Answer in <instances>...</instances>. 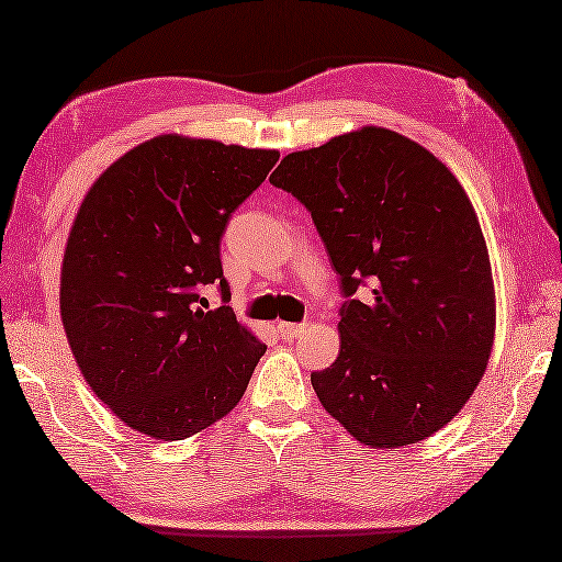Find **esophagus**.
Returning a JSON list of instances; mask_svg holds the SVG:
<instances>
[{
	"label": "esophagus",
	"instance_id": "obj_1",
	"mask_svg": "<svg viewBox=\"0 0 562 562\" xmlns=\"http://www.w3.org/2000/svg\"><path fill=\"white\" fill-rule=\"evenodd\" d=\"M304 330H306L304 324H278V333H280L282 340H296V338H302Z\"/></svg>",
	"mask_w": 562,
	"mask_h": 562
}]
</instances>
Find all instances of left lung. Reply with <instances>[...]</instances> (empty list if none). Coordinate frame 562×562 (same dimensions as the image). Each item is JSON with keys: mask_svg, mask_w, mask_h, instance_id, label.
Instances as JSON below:
<instances>
[{"mask_svg": "<svg viewBox=\"0 0 562 562\" xmlns=\"http://www.w3.org/2000/svg\"><path fill=\"white\" fill-rule=\"evenodd\" d=\"M270 183L312 212L348 302L340 355L312 386L360 445H415L457 415L495 340L491 256L469 195L432 151L367 125L292 151ZM367 279V303L353 292Z\"/></svg>", "mask_w": 562, "mask_h": 562, "instance_id": "1", "label": "left lung"}]
</instances>
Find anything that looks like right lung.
Masks as SVG:
<instances>
[{
    "instance_id": "add662e5",
    "label": "right lung",
    "mask_w": 562,
    "mask_h": 562,
    "mask_svg": "<svg viewBox=\"0 0 562 562\" xmlns=\"http://www.w3.org/2000/svg\"><path fill=\"white\" fill-rule=\"evenodd\" d=\"M278 159L274 149L159 135L83 195L59 316L91 391L137 432L164 441L202 432L236 408L266 355L226 306L220 238ZM210 283L223 292L220 310L199 294Z\"/></svg>"
}]
</instances>
